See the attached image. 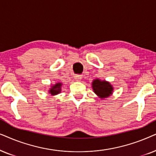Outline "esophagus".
<instances>
[{
	"label": "esophagus",
	"mask_w": 156,
	"mask_h": 156,
	"mask_svg": "<svg viewBox=\"0 0 156 156\" xmlns=\"http://www.w3.org/2000/svg\"><path fill=\"white\" fill-rule=\"evenodd\" d=\"M75 79H76L77 81H80V80L82 79V76H80V75H76V76H75Z\"/></svg>",
	"instance_id": "esophagus-1"
}]
</instances>
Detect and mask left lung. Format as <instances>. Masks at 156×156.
Returning a JSON list of instances; mask_svg holds the SVG:
<instances>
[{"label": "left lung", "mask_w": 156, "mask_h": 156, "mask_svg": "<svg viewBox=\"0 0 156 156\" xmlns=\"http://www.w3.org/2000/svg\"><path fill=\"white\" fill-rule=\"evenodd\" d=\"M92 88L94 93L101 98L109 97L113 91V87L109 82L95 79L92 82Z\"/></svg>", "instance_id": "1"}]
</instances>
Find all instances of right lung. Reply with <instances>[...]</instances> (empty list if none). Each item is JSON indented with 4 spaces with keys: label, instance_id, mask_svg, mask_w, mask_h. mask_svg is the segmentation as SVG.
I'll return each instance as SVG.
<instances>
[{
    "label": "right lung",
    "instance_id": "right-lung-1",
    "mask_svg": "<svg viewBox=\"0 0 156 156\" xmlns=\"http://www.w3.org/2000/svg\"><path fill=\"white\" fill-rule=\"evenodd\" d=\"M61 83H57L54 86H51V88H50L49 93H51V95H55L58 94V93H61Z\"/></svg>",
    "mask_w": 156,
    "mask_h": 156
}]
</instances>
